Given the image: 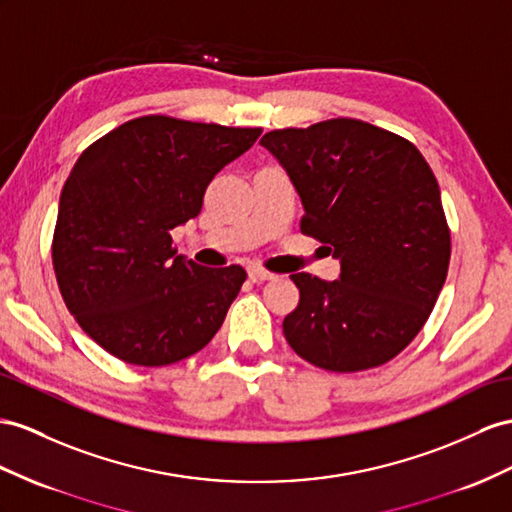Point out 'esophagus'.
Returning a JSON list of instances; mask_svg holds the SVG:
<instances>
[{
	"label": "esophagus",
	"mask_w": 512,
	"mask_h": 512,
	"mask_svg": "<svg viewBox=\"0 0 512 512\" xmlns=\"http://www.w3.org/2000/svg\"><path fill=\"white\" fill-rule=\"evenodd\" d=\"M248 279H251L253 283H264V281L274 279V274L268 272V270H264V268L253 266V268H248Z\"/></svg>",
	"instance_id": "1"
}]
</instances>
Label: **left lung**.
I'll use <instances>...</instances> for the list:
<instances>
[{"label": "left lung", "mask_w": 512, "mask_h": 512, "mask_svg": "<svg viewBox=\"0 0 512 512\" xmlns=\"http://www.w3.org/2000/svg\"><path fill=\"white\" fill-rule=\"evenodd\" d=\"M261 144L303 201L300 231L339 259L337 281L292 274L298 307L283 333L329 372L378 368L409 346L450 266L439 183L413 142L357 119L274 129Z\"/></svg>", "instance_id": "8db88e82"}]
</instances>
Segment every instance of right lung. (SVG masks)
<instances>
[{
	"label": "right lung",
	"instance_id": "1",
	"mask_svg": "<svg viewBox=\"0 0 512 512\" xmlns=\"http://www.w3.org/2000/svg\"><path fill=\"white\" fill-rule=\"evenodd\" d=\"M259 134L151 114L77 157L60 194L51 259L64 305L112 357L160 368L218 333L246 272L177 255L170 231L199 216L209 181Z\"/></svg>",
	"mask_w": 512,
	"mask_h": 512
}]
</instances>
